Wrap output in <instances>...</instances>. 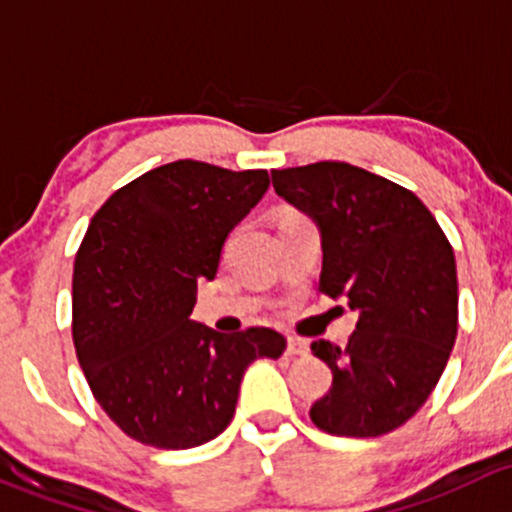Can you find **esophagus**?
<instances>
[{"mask_svg":"<svg viewBox=\"0 0 512 512\" xmlns=\"http://www.w3.org/2000/svg\"><path fill=\"white\" fill-rule=\"evenodd\" d=\"M288 355H308V342L298 337H288Z\"/></svg>","mask_w":512,"mask_h":512,"instance_id":"obj_1","label":"esophagus"}]
</instances>
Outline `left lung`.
Masks as SVG:
<instances>
[{
    "label": "left lung",
    "instance_id": "1",
    "mask_svg": "<svg viewBox=\"0 0 512 512\" xmlns=\"http://www.w3.org/2000/svg\"><path fill=\"white\" fill-rule=\"evenodd\" d=\"M273 189L320 231L318 291L360 313L345 347L310 345L333 387L310 407L335 436H382L419 412L458 330L456 258L409 189L347 162L273 170Z\"/></svg>",
    "mask_w": 512,
    "mask_h": 512
}]
</instances>
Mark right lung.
<instances>
[{
  "instance_id": "obj_1",
  "label": "right lung",
  "mask_w": 512,
  "mask_h": 512,
  "mask_svg": "<svg viewBox=\"0 0 512 512\" xmlns=\"http://www.w3.org/2000/svg\"><path fill=\"white\" fill-rule=\"evenodd\" d=\"M266 170L177 160L120 187L91 219L73 266V345L96 402L140 444L194 449L236 412L258 357L286 350L271 328L221 335L192 315L197 283L261 202Z\"/></svg>"
}]
</instances>
